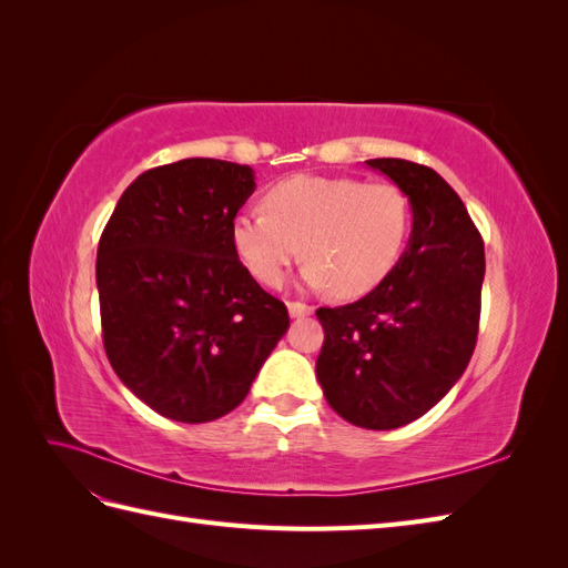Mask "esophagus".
<instances>
[{
	"mask_svg": "<svg viewBox=\"0 0 568 568\" xmlns=\"http://www.w3.org/2000/svg\"><path fill=\"white\" fill-rule=\"evenodd\" d=\"M288 315L294 317V320H298V317H307V315H313V307H311V305H305V303H301V301H291V303H288Z\"/></svg>",
	"mask_w": 568,
	"mask_h": 568,
	"instance_id": "1",
	"label": "esophagus"
}]
</instances>
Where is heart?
Masks as SVG:
<instances>
[{
	"label": "heart",
	"instance_id": "1",
	"mask_svg": "<svg viewBox=\"0 0 568 568\" xmlns=\"http://www.w3.org/2000/svg\"><path fill=\"white\" fill-rule=\"evenodd\" d=\"M263 209L232 220V248L251 277L277 288L301 257L303 280L357 298L379 286L400 261L412 209L403 189L353 178L291 175L272 184Z\"/></svg>",
	"mask_w": 568,
	"mask_h": 568
}]
</instances>
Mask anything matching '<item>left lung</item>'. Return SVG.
I'll list each match as a JSON object with an SVG mask.
<instances>
[{"mask_svg":"<svg viewBox=\"0 0 568 568\" xmlns=\"http://www.w3.org/2000/svg\"><path fill=\"white\" fill-rule=\"evenodd\" d=\"M403 189L412 234L400 261L365 298L320 307L317 382L346 422L390 432L426 415L467 369L476 348L484 239L436 170L372 159Z\"/></svg>","mask_w":568,"mask_h":568,"instance_id":"obj_1","label":"left lung"}]
</instances>
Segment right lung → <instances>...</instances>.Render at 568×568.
<instances>
[{
  "label": "right lung",
  "instance_id": "add662e5",
  "mask_svg": "<svg viewBox=\"0 0 568 568\" xmlns=\"http://www.w3.org/2000/svg\"><path fill=\"white\" fill-rule=\"evenodd\" d=\"M253 189V170L230 161L151 168L125 189L99 239L109 363L168 419L225 417L288 329L286 305L232 248V220Z\"/></svg>",
  "mask_w": 568,
  "mask_h": 568
}]
</instances>
